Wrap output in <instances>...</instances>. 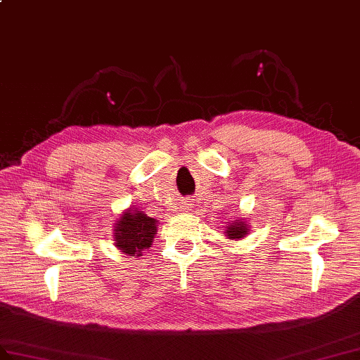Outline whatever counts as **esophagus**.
<instances>
[{"label": "esophagus", "mask_w": 360, "mask_h": 360, "mask_svg": "<svg viewBox=\"0 0 360 360\" xmlns=\"http://www.w3.org/2000/svg\"><path fill=\"white\" fill-rule=\"evenodd\" d=\"M190 205H191V204H188V200H187V202H184V205H182L184 210H190Z\"/></svg>", "instance_id": "34e87169"}]
</instances>
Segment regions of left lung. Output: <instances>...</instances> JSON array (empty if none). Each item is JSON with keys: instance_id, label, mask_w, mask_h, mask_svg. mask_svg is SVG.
I'll use <instances>...</instances> for the list:
<instances>
[{"instance_id": "8db88e82", "label": "left lung", "mask_w": 360, "mask_h": 360, "mask_svg": "<svg viewBox=\"0 0 360 360\" xmlns=\"http://www.w3.org/2000/svg\"><path fill=\"white\" fill-rule=\"evenodd\" d=\"M247 231H248L247 224L242 222V221H238V222L230 224L227 227V231H225V233H227V236L230 239H240V238H244L247 235Z\"/></svg>"}]
</instances>
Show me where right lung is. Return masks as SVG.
Here are the masks:
<instances>
[{
  "label": "right lung",
  "mask_w": 360,
  "mask_h": 360,
  "mask_svg": "<svg viewBox=\"0 0 360 360\" xmlns=\"http://www.w3.org/2000/svg\"><path fill=\"white\" fill-rule=\"evenodd\" d=\"M156 219L148 218L138 208L124 213L115 229L116 247L129 256H141L144 250L152 245L156 235Z\"/></svg>",
  "instance_id": "add662e5"
}]
</instances>
